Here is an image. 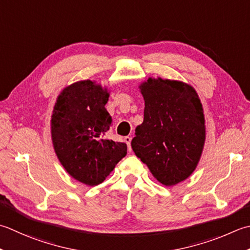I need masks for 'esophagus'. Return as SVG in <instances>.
<instances>
[{"label": "esophagus", "mask_w": 250, "mask_h": 250, "mask_svg": "<svg viewBox=\"0 0 250 250\" xmlns=\"http://www.w3.org/2000/svg\"><path fill=\"white\" fill-rule=\"evenodd\" d=\"M125 142L126 143V145H128V149L131 150V138L130 136H125Z\"/></svg>", "instance_id": "obj_1"}]
</instances>
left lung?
<instances>
[{
	"label": "left lung",
	"instance_id": "8db88e82",
	"mask_svg": "<svg viewBox=\"0 0 250 250\" xmlns=\"http://www.w3.org/2000/svg\"><path fill=\"white\" fill-rule=\"evenodd\" d=\"M145 101L143 124L131 146L166 187L188 179L196 168L205 143L202 103L187 83L149 79L140 86Z\"/></svg>",
	"mask_w": 250,
	"mask_h": 250
}]
</instances>
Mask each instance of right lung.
Here are the masks:
<instances>
[{
    "label": "right lung",
    "instance_id": "add662e5",
    "mask_svg": "<svg viewBox=\"0 0 250 250\" xmlns=\"http://www.w3.org/2000/svg\"><path fill=\"white\" fill-rule=\"evenodd\" d=\"M109 94L90 80L67 86L54 107L52 140L55 153L72 178L90 187L102 183L126 155V144L105 139L111 117Z\"/></svg>",
    "mask_w": 250,
    "mask_h": 250
}]
</instances>
